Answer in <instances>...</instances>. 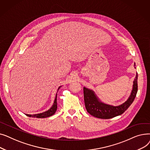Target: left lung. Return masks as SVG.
<instances>
[{"instance_id": "left-lung-1", "label": "left lung", "mask_w": 150, "mask_h": 150, "mask_svg": "<svg viewBox=\"0 0 150 150\" xmlns=\"http://www.w3.org/2000/svg\"><path fill=\"white\" fill-rule=\"evenodd\" d=\"M135 66V63H134ZM136 68V67H135ZM137 73L133 81L132 90L128 99L121 105L114 106L102 103L92 90L83 88L84 100L86 110L93 117L102 119H109L122 114L134 100L137 92Z\"/></svg>"}]
</instances>
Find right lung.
Wrapping results in <instances>:
<instances>
[{
  "label": "right lung",
  "instance_id": "add662e5",
  "mask_svg": "<svg viewBox=\"0 0 150 150\" xmlns=\"http://www.w3.org/2000/svg\"><path fill=\"white\" fill-rule=\"evenodd\" d=\"M61 87V86H59L58 89V91L59 89ZM57 93L56 94V97H55L54 100V103L52 105V106L45 112H44L40 114H33V115H30V114H26V115L30 117H36V118H46V117H49L52 115H53L55 112L57 111Z\"/></svg>",
  "mask_w": 150,
  "mask_h": 150
}]
</instances>
